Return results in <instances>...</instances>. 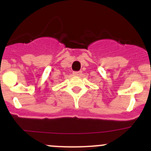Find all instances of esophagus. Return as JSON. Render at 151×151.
<instances>
[{
  "label": "esophagus",
  "instance_id": "34e87169",
  "mask_svg": "<svg viewBox=\"0 0 151 151\" xmlns=\"http://www.w3.org/2000/svg\"><path fill=\"white\" fill-rule=\"evenodd\" d=\"M74 76H80V75L82 74V71H76V72H73V73Z\"/></svg>",
  "mask_w": 151,
  "mask_h": 151
}]
</instances>
